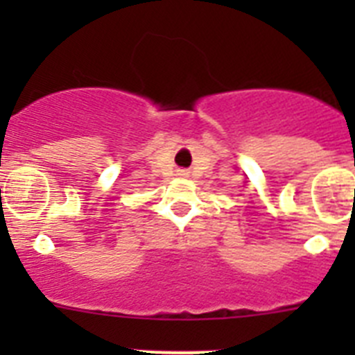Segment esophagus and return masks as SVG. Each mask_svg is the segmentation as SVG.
Returning a JSON list of instances; mask_svg holds the SVG:
<instances>
[{
	"label": "esophagus",
	"instance_id": "esophagus-1",
	"mask_svg": "<svg viewBox=\"0 0 355 355\" xmlns=\"http://www.w3.org/2000/svg\"><path fill=\"white\" fill-rule=\"evenodd\" d=\"M178 175H183L184 178V175H188V171L187 168H180V171H178Z\"/></svg>",
	"mask_w": 355,
	"mask_h": 355
}]
</instances>
